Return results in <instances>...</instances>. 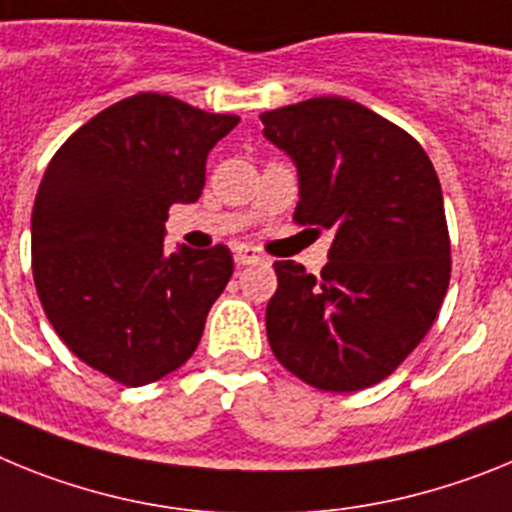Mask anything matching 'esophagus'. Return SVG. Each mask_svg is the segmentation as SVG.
Listing matches in <instances>:
<instances>
[{
  "label": "esophagus",
  "instance_id": "1",
  "mask_svg": "<svg viewBox=\"0 0 512 512\" xmlns=\"http://www.w3.org/2000/svg\"><path fill=\"white\" fill-rule=\"evenodd\" d=\"M257 260H260V255H257L252 247H244V244L234 247V262H237V265H252V262Z\"/></svg>",
  "mask_w": 512,
  "mask_h": 512
}]
</instances>
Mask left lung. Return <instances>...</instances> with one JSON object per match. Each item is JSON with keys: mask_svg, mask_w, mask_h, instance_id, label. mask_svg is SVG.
<instances>
[{"mask_svg": "<svg viewBox=\"0 0 512 512\" xmlns=\"http://www.w3.org/2000/svg\"><path fill=\"white\" fill-rule=\"evenodd\" d=\"M296 164L293 219L332 229L322 273L278 260L265 311L283 368L322 391L379 384L433 327L451 281L441 182L410 133L345 97L260 115Z\"/></svg>", "mask_w": 512, "mask_h": 512, "instance_id": "left-lung-1", "label": "left lung"}]
</instances>
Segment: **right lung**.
<instances>
[{"label": "right lung", "instance_id": "right-lung-1", "mask_svg": "<svg viewBox=\"0 0 512 512\" xmlns=\"http://www.w3.org/2000/svg\"><path fill=\"white\" fill-rule=\"evenodd\" d=\"M237 115L141 92L64 141L35 195L33 278L48 322L79 361L118 384L177 371L234 273L224 244L164 252L172 203H195L208 151Z\"/></svg>", "mask_w": 512, "mask_h": 512}]
</instances>
